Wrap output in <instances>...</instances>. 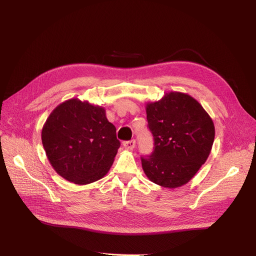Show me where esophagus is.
Returning a JSON list of instances; mask_svg holds the SVG:
<instances>
[{
  "mask_svg": "<svg viewBox=\"0 0 256 256\" xmlns=\"http://www.w3.org/2000/svg\"><path fill=\"white\" fill-rule=\"evenodd\" d=\"M136 146V141L135 140H130V141H124V147L126 150H132L135 148Z\"/></svg>",
  "mask_w": 256,
  "mask_h": 256,
  "instance_id": "esophagus-1",
  "label": "esophagus"
}]
</instances>
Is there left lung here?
Masks as SVG:
<instances>
[{
  "label": "left lung",
  "instance_id": "1",
  "mask_svg": "<svg viewBox=\"0 0 256 256\" xmlns=\"http://www.w3.org/2000/svg\"><path fill=\"white\" fill-rule=\"evenodd\" d=\"M146 115L154 141L152 154L141 156L146 176L170 189L189 182L212 150V118L195 98L182 92L148 102Z\"/></svg>",
  "mask_w": 256,
  "mask_h": 256
}]
</instances>
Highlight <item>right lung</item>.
I'll list each match as a JSON object with an SVG mask.
<instances>
[{"mask_svg":"<svg viewBox=\"0 0 256 256\" xmlns=\"http://www.w3.org/2000/svg\"><path fill=\"white\" fill-rule=\"evenodd\" d=\"M42 140L52 168L76 184L104 178L120 147L104 108L78 98L60 104L50 114Z\"/></svg>","mask_w":256,"mask_h":256,"instance_id":"add662e5","label":"right lung"}]
</instances>
